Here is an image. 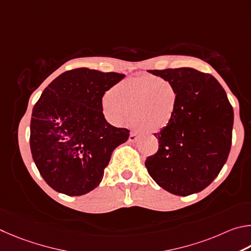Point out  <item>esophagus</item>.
Segmentation results:
<instances>
[{"label":"esophagus","instance_id":"obj_1","mask_svg":"<svg viewBox=\"0 0 251 251\" xmlns=\"http://www.w3.org/2000/svg\"><path fill=\"white\" fill-rule=\"evenodd\" d=\"M137 137H138V135H137V133H135V132H131L130 133V137H129V141L130 142H135V141H137Z\"/></svg>","mask_w":251,"mask_h":251}]
</instances>
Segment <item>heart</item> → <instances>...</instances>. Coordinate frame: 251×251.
<instances>
[{"instance_id": "1", "label": "heart", "mask_w": 251, "mask_h": 251, "mask_svg": "<svg viewBox=\"0 0 251 251\" xmlns=\"http://www.w3.org/2000/svg\"><path fill=\"white\" fill-rule=\"evenodd\" d=\"M177 101V91L171 82L139 76L114 86L102 100V112L114 126L128 125L132 117L134 126L144 132H157L172 121Z\"/></svg>"}]
</instances>
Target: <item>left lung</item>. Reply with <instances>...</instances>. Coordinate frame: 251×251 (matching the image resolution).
I'll return each instance as SVG.
<instances>
[{
	"instance_id": "1",
	"label": "left lung",
	"mask_w": 251,
	"mask_h": 251,
	"mask_svg": "<svg viewBox=\"0 0 251 251\" xmlns=\"http://www.w3.org/2000/svg\"><path fill=\"white\" fill-rule=\"evenodd\" d=\"M177 91L174 118L154 135L159 150L146 168L157 185L174 195L203 191L226 163L234 110L216 78L194 68L148 70Z\"/></svg>"
}]
</instances>
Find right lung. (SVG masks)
Returning a JSON list of instances; mask_svg holds the SVG:
<instances>
[{
  "label": "right lung",
  "mask_w": 251,
  "mask_h": 251,
  "mask_svg": "<svg viewBox=\"0 0 251 251\" xmlns=\"http://www.w3.org/2000/svg\"><path fill=\"white\" fill-rule=\"evenodd\" d=\"M125 77L78 68L59 75L43 91L33 108L29 143L35 164L52 190L79 196L102 181L113 150L130 135L105 120L102 97Z\"/></svg>",
  "instance_id": "obj_1"
}]
</instances>
